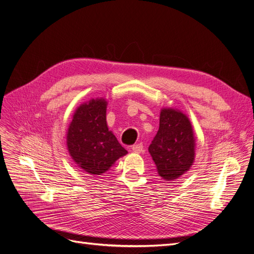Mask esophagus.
Masks as SVG:
<instances>
[{
	"label": "esophagus",
	"mask_w": 254,
	"mask_h": 254,
	"mask_svg": "<svg viewBox=\"0 0 254 254\" xmlns=\"http://www.w3.org/2000/svg\"><path fill=\"white\" fill-rule=\"evenodd\" d=\"M132 149H133V152H134V153H137V154L141 153V152L143 151V144H142V143L135 144V145H133V146H132Z\"/></svg>",
	"instance_id": "1"
}]
</instances>
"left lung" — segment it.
<instances>
[{
    "instance_id": "left-lung-1",
    "label": "left lung",
    "mask_w": 254,
    "mask_h": 254,
    "mask_svg": "<svg viewBox=\"0 0 254 254\" xmlns=\"http://www.w3.org/2000/svg\"><path fill=\"white\" fill-rule=\"evenodd\" d=\"M195 139L190 120L179 110L164 108L159 129L148 146L157 171L165 181H175L194 161Z\"/></svg>"
}]
</instances>
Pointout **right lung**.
<instances>
[{"mask_svg":"<svg viewBox=\"0 0 254 254\" xmlns=\"http://www.w3.org/2000/svg\"><path fill=\"white\" fill-rule=\"evenodd\" d=\"M107 105L103 98L82 103L75 111L67 133V146L73 161L93 176L105 174L127 154L109 130Z\"/></svg>","mask_w":254,"mask_h":254,"instance_id":"right-lung-1","label":"right lung"}]
</instances>
